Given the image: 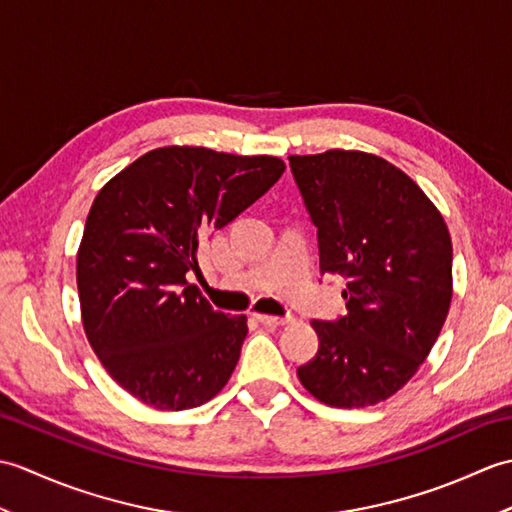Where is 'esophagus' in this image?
Listing matches in <instances>:
<instances>
[{
	"label": "esophagus",
	"mask_w": 512,
	"mask_h": 512,
	"mask_svg": "<svg viewBox=\"0 0 512 512\" xmlns=\"http://www.w3.org/2000/svg\"><path fill=\"white\" fill-rule=\"evenodd\" d=\"M255 319L266 328H279V325L290 323V317H270V314H255Z\"/></svg>",
	"instance_id": "34e87169"
}]
</instances>
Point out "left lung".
I'll list each match as a JSON object with an SVG mask.
<instances>
[{
	"mask_svg": "<svg viewBox=\"0 0 512 512\" xmlns=\"http://www.w3.org/2000/svg\"><path fill=\"white\" fill-rule=\"evenodd\" d=\"M288 160L317 226L321 275H341L347 301L341 317L312 321L319 350L299 380L330 407L376 405L409 383L447 319L449 228L383 158L332 149Z\"/></svg>",
	"mask_w": 512,
	"mask_h": 512,
	"instance_id": "8db88e82",
	"label": "left lung"
}]
</instances>
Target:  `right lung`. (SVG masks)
I'll list each match as a JSON object with an SVG mask.
<instances>
[{"label": "right lung", "mask_w": 512, "mask_h": 512, "mask_svg": "<svg viewBox=\"0 0 512 512\" xmlns=\"http://www.w3.org/2000/svg\"><path fill=\"white\" fill-rule=\"evenodd\" d=\"M273 156L162 147L96 195L76 255L83 328L118 385L145 405L182 411L220 391L248 334L244 314L213 310L187 275L217 228L281 178Z\"/></svg>", "instance_id": "1"}]
</instances>
